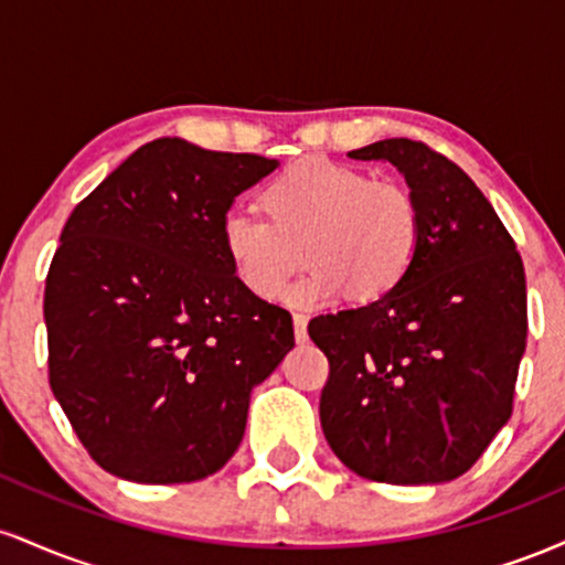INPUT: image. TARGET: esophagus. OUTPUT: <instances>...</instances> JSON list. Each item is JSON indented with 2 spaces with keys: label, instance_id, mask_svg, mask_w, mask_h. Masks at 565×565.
I'll return each mask as SVG.
<instances>
[{
  "label": "esophagus",
  "instance_id": "34e87169",
  "mask_svg": "<svg viewBox=\"0 0 565 565\" xmlns=\"http://www.w3.org/2000/svg\"><path fill=\"white\" fill-rule=\"evenodd\" d=\"M295 340L305 342L308 340V319L302 313H295Z\"/></svg>",
  "mask_w": 565,
  "mask_h": 565
}]
</instances>
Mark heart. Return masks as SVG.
I'll use <instances>...</instances> for the list:
<instances>
[{"label": "heart", "instance_id": "obj_1", "mask_svg": "<svg viewBox=\"0 0 565 565\" xmlns=\"http://www.w3.org/2000/svg\"><path fill=\"white\" fill-rule=\"evenodd\" d=\"M265 210L231 206L220 238L233 274L260 297H276L300 265H310L281 300L297 308L350 300L374 302L408 276L423 244V215L395 180L308 157L265 188Z\"/></svg>", "mask_w": 565, "mask_h": 565}]
</instances>
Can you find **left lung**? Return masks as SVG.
<instances>
[{
    "label": "left lung",
    "instance_id": "obj_1",
    "mask_svg": "<svg viewBox=\"0 0 565 565\" xmlns=\"http://www.w3.org/2000/svg\"><path fill=\"white\" fill-rule=\"evenodd\" d=\"M348 157L404 172L423 244L391 295L308 323L329 361L323 436L369 481H454L512 414L529 332L523 260L481 188L427 142L391 138Z\"/></svg>",
    "mask_w": 565,
    "mask_h": 565
}]
</instances>
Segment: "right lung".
I'll use <instances>...</instances> for the list:
<instances>
[{"label":"right lung","instance_id":"1","mask_svg":"<svg viewBox=\"0 0 565 565\" xmlns=\"http://www.w3.org/2000/svg\"><path fill=\"white\" fill-rule=\"evenodd\" d=\"M274 170L159 138L63 225L44 287L50 387L111 476L217 472L242 444L252 387L295 348L289 310L238 281L220 238L233 199Z\"/></svg>","mask_w":565,"mask_h":565}]
</instances>
